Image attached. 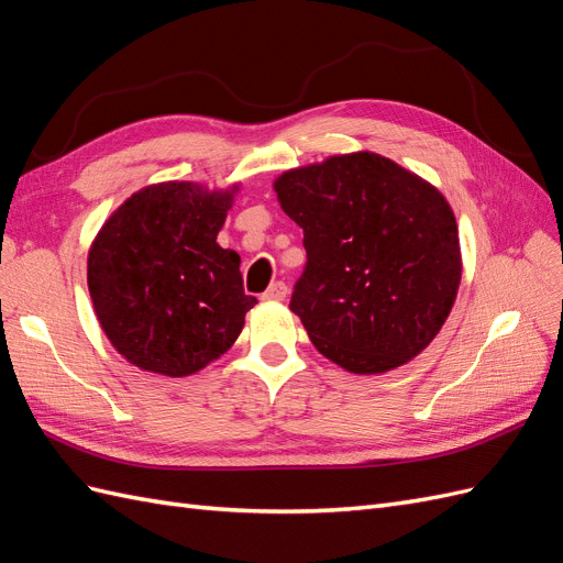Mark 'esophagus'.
Instances as JSON below:
<instances>
[{"label": "esophagus", "mask_w": 563, "mask_h": 563, "mask_svg": "<svg viewBox=\"0 0 563 563\" xmlns=\"http://www.w3.org/2000/svg\"><path fill=\"white\" fill-rule=\"evenodd\" d=\"M286 296H288V286H286L284 282H275V284H269V288L263 294V300H275V302H279V300H284Z\"/></svg>", "instance_id": "34e87169"}]
</instances>
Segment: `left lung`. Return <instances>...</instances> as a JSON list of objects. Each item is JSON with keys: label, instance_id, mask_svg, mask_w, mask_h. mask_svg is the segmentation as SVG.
Masks as SVG:
<instances>
[{"label": "left lung", "instance_id": "1", "mask_svg": "<svg viewBox=\"0 0 563 563\" xmlns=\"http://www.w3.org/2000/svg\"><path fill=\"white\" fill-rule=\"evenodd\" d=\"M308 265L291 310L350 373H385L428 347L457 296L453 209L434 185L376 152L333 155L275 180Z\"/></svg>", "mask_w": 563, "mask_h": 563}]
</instances>
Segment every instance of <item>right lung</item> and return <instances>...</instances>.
<instances>
[{
	"label": "right lung",
	"instance_id": "obj_1",
	"mask_svg": "<svg viewBox=\"0 0 563 563\" xmlns=\"http://www.w3.org/2000/svg\"><path fill=\"white\" fill-rule=\"evenodd\" d=\"M234 192L236 185H147L96 234L89 294L100 329L129 364L192 376L240 338L258 300L244 294L240 253L216 242Z\"/></svg>",
	"mask_w": 563,
	"mask_h": 563
}]
</instances>
